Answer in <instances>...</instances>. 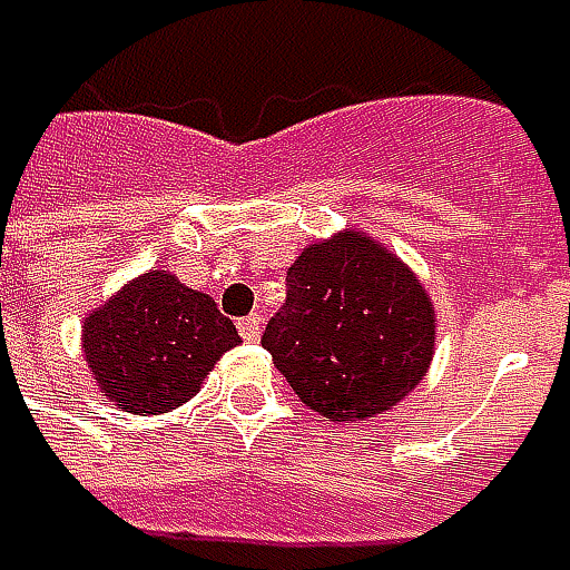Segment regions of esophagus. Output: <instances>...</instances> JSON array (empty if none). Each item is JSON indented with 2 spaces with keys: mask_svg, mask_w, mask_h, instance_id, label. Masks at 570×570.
Masks as SVG:
<instances>
[{
  "mask_svg": "<svg viewBox=\"0 0 570 570\" xmlns=\"http://www.w3.org/2000/svg\"><path fill=\"white\" fill-rule=\"evenodd\" d=\"M237 330H240V336L246 343H256V340H259V330H263V317H259V314L240 317V321H237Z\"/></svg>",
  "mask_w": 570,
  "mask_h": 570,
  "instance_id": "1",
  "label": "esophagus"
}]
</instances>
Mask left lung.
<instances>
[{"label":"left lung","instance_id":"left-lung-1","mask_svg":"<svg viewBox=\"0 0 570 570\" xmlns=\"http://www.w3.org/2000/svg\"><path fill=\"white\" fill-rule=\"evenodd\" d=\"M263 350L311 411H391L433 358V304L413 272L358 230L314 243L285 275Z\"/></svg>","mask_w":570,"mask_h":570}]
</instances>
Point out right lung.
<instances>
[{
	"instance_id": "right-lung-1",
	"label": "right lung",
	"mask_w": 570,
	"mask_h": 570,
	"mask_svg": "<svg viewBox=\"0 0 570 570\" xmlns=\"http://www.w3.org/2000/svg\"><path fill=\"white\" fill-rule=\"evenodd\" d=\"M237 343L234 321L208 295L159 269L130 282L82 330L105 397L144 416L186 404L220 353Z\"/></svg>"
}]
</instances>
